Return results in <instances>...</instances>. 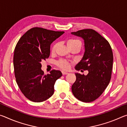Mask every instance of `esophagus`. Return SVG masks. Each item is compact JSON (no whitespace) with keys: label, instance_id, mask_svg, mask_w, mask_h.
<instances>
[{"label":"esophagus","instance_id":"esophagus-1","mask_svg":"<svg viewBox=\"0 0 127 127\" xmlns=\"http://www.w3.org/2000/svg\"><path fill=\"white\" fill-rule=\"evenodd\" d=\"M62 74H63V75H65V74H68V72H64V71H62Z\"/></svg>","mask_w":127,"mask_h":127}]
</instances>
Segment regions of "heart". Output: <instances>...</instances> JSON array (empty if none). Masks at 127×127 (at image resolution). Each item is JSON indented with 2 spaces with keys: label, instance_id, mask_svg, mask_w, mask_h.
<instances>
[{
  "label": "heart",
  "instance_id": "1",
  "mask_svg": "<svg viewBox=\"0 0 127 127\" xmlns=\"http://www.w3.org/2000/svg\"><path fill=\"white\" fill-rule=\"evenodd\" d=\"M66 44L68 46L69 48H71L74 46H79L81 47V42L80 40L76 38H69V39L67 40L66 41ZM58 44L57 43H55L53 45V46L51 48V53H54L55 52L56 49L57 48ZM56 65H57L58 67L62 69L63 70H68L69 69L70 67V65H71V63L69 61H65V60L61 59L59 60L58 62H56Z\"/></svg>",
  "mask_w": 127,
  "mask_h": 127
}]
</instances>
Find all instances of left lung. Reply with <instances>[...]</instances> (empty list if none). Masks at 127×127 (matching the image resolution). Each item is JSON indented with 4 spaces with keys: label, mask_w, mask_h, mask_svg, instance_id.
Wrapping results in <instances>:
<instances>
[{
    "label": "left lung",
    "mask_w": 127,
    "mask_h": 127,
    "mask_svg": "<svg viewBox=\"0 0 127 127\" xmlns=\"http://www.w3.org/2000/svg\"><path fill=\"white\" fill-rule=\"evenodd\" d=\"M71 33L83 38L85 42L84 55L75 69L89 71L87 76L76 73L72 93L81 101L92 102L101 95L110 82L113 51L109 42L94 30L83 29Z\"/></svg>",
    "instance_id": "1"
}]
</instances>
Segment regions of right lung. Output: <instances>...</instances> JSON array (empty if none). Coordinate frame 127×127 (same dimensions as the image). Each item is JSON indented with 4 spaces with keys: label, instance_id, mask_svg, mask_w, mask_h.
<instances>
[{
    "label": "right lung",
    "instance_id": "add662e5",
    "mask_svg": "<svg viewBox=\"0 0 127 127\" xmlns=\"http://www.w3.org/2000/svg\"><path fill=\"white\" fill-rule=\"evenodd\" d=\"M64 33L36 27L28 30L17 42L13 57L15 77L21 92L32 101L50 98L56 81L62 76L60 70L54 69L45 75L41 62L48 58L50 44Z\"/></svg>",
    "mask_w": 127,
    "mask_h": 127
}]
</instances>
